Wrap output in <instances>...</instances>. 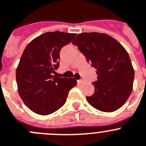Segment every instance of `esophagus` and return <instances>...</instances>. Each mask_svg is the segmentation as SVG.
Listing matches in <instances>:
<instances>
[{
    "label": "esophagus",
    "mask_w": 146,
    "mask_h": 146,
    "mask_svg": "<svg viewBox=\"0 0 146 146\" xmlns=\"http://www.w3.org/2000/svg\"><path fill=\"white\" fill-rule=\"evenodd\" d=\"M77 83L80 84V85H82V84L85 83V82H84L83 80H77Z\"/></svg>",
    "instance_id": "esophagus-1"
}]
</instances>
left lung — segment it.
<instances>
[{"instance_id": "obj_1", "label": "left lung", "mask_w": 146, "mask_h": 146, "mask_svg": "<svg viewBox=\"0 0 146 146\" xmlns=\"http://www.w3.org/2000/svg\"><path fill=\"white\" fill-rule=\"evenodd\" d=\"M97 69L95 92L86 99L92 106L113 112L122 106L132 90L135 72L129 54L117 40L105 33H83L72 41Z\"/></svg>"}]
</instances>
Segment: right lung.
<instances>
[{"label": "right lung", "instance_id": "right-lung-1", "mask_svg": "<svg viewBox=\"0 0 146 146\" xmlns=\"http://www.w3.org/2000/svg\"><path fill=\"white\" fill-rule=\"evenodd\" d=\"M75 36L48 32L33 39L23 51L16 71L17 88L21 100L35 113L45 116L59 109L77 85L74 78L52 75L59 66L60 50Z\"/></svg>", "mask_w": 146, "mask_h": 146}]
</instances>
